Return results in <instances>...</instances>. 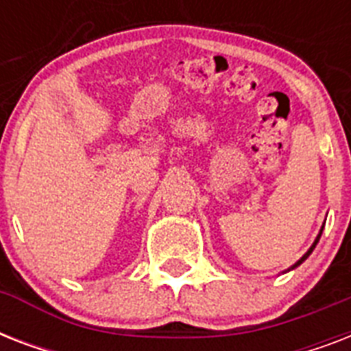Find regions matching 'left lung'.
Here are the masks:
<instances>
[{
	"instance_id": "8db88e82",
	"label": "left lung",
	"mask_w": 351,
	"mask_h": 351,
	"mask_svg": "<svg viewBox=\"0 0 351 351\" xmlns=\"http://www.w3.org/2000/svg\"><path fill=\"white\" fill-rule=\"evenodd\" d=\"M322 230H324V226H322ZM322 230H321V233L317 234V239H315V242H313V245H311L310 250L306 251V253H304V256H302V258H300V261H297V262H295V264H293V266H291V267H297V266H299V264H302V262H304V261H306V258H308V256H310V253H311V251H313V250H315V245H317V242H319V239H321V234H322Z\"/></svg>"
}]
</instances>
